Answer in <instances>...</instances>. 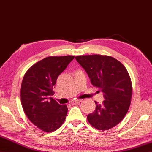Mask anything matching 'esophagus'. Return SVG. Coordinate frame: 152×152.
I'll use <instances>...</instances> for the list:
<instances>
[{
	"mask_svg": "<svg viewBox=\"0 0 152 152\" xmlns=\"http://www.w3.org/2000/svg\"><path fill=\"white\" fill-rule=\"evenodd\" d=\"M83 102V100L82 99H79V100H75V101H74V102L75 104H80V102Z\"/></svg>",
	"mask_w": 152,
	"mask_h": 152,
	"instance_id": "esophagus-1",
	"label": "esophagus"
}]
</instances>
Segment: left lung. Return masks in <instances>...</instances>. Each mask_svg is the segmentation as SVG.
Returning a JSON list of instances; mask_svg holds the SVG:
<instances>
[{
    "instance_id": "obj_1",
    "label": "left lung",
    "mask_w": 152,
    "mask_h": 152,
    "mask_svg": "<svg viewBox=\"0 0 152 152\" xmlns=\"http://www.w3.org/2000/svg\"><path fill=\"white\" fill-rule=\"evenodd\" d=\"M75 59L85 69L92 85L104 93L103 103L95 101L96 109L88 114L89 123L100 130L115 126L126 115L132 98V82L126 69L108 56H79Z\"/></svg>"
}]
</instances>
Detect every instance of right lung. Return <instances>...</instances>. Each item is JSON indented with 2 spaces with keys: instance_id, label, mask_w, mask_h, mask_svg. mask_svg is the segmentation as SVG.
I'll list each match as a JSON object with an SVG mask.
<instances>
[{
  "instance_id": "right-lung-1",
  "label": "right lung",
  "mask_w": 152,
  "mask_h": 152,
  "mask_svg": "<svg viewBox=\"0 0 152 152\" xmlns=\"http://www.w3.org/2000/svg\"><path fill=\"white\" fill-rule=\"evenodd\" d=\"M74 57H46L32 65L23 77L20 96L24 113L32 124L45 132L59 129L66 118L67 106L53 99L52 88Z\"/></svg>"
}]
</instances>
